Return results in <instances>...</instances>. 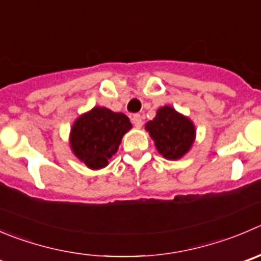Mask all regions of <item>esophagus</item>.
Returning a JSON list of instances; mask_svg holds the SVG:
<instances>
[{"label":"esophagus","instance_id":"esophagus-1","mask_svg":"<svg viewBox=\"0 0 261 261\" xmlns=\"http://www.w3.org/2000/svg\"><path fill=\"white\" fill-rule=\"evenodd\" d=\"M131 121H133V123L138 128H140L141 126H143V118H141L140 115H134L133 117H131Z\"/></svg>","mask_w":261,"mask_h":261}]
</instances>
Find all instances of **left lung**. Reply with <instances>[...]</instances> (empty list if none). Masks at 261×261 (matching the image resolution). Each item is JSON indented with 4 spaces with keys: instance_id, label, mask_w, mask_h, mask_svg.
<instances>
[{
    "instance_id": "obj_1",
    "label": "left lung",
    "mask_w": 261,
    "mask_h": 261,
    "mask_svg": "<svg viewBox=\"0 0 261 261\" xmlns=\"http://www.w3.org/2000/svg\"><path fill=\"white\" fill-rule=\"evenodd\" d=\"M145 130L158 153L168 161H177L189 153L196 138L194 122L172 106L158 108L155 117L145 123Z\"/></svg>"
}]
</instances>
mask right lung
I'll use <instances>...</instances> for the list:
<instances>
[{
    "mask_svg": "<svg viewBox=\"0 0 261 261\" xmlns=\"http://www.w3.org/2000/svg\"><path fill=\"white\" fill-rule=\"evenodd\" d=\"M131 127L130 120L123 113L94 107L75 120L70 131V146L88 168L102 169L117 153L123 135Z\"/></svg>",
    "mask_w": 261,
    "mask_h": 261,
    "instance_id": "1",
    "label": "right lung"
}]
</instances>
